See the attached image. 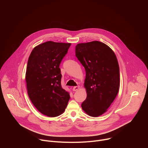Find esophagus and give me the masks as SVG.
Wrapping results in <instances>:
<instances>
[{
	"mask_svg": "<svg viewBox=\"0 0 148 148\" xmlns=\"http://www.w3.org/2000/svg\"><path fill=\"white\" fill-rule=\"evenodd\" d=\"M79 88V86H75V87H73V90L74 91H77Z\"/></svg>",
	"mask_w": 148,
	"mask_h": 148,
	"instance_id": "obj_1",
	"label": "esophagus"
}]
</instances>
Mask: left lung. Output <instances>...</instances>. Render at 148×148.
<instances>
[{
  "mask_svg": "<svg viewBox=\"0 0 148 148\" xmlns=\"http://www.w3.org/2000/svg\"><path fill=\"white\" fill-rule=\"evenodd\" d=\"M75 56L86 72L84 86L87 96L81 107L87 115L97 117L107 111L119 91L116 57L108 46L98 41L77 45Z\"/></svg>",
  "mask_w": 148,
  "mask_h": 148,
  "instance_id": "1",
  "label": "left lung"
}]
</instances>
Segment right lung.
<instances>
[{"mask_svg": "<svg viewBox=\"0 0 148 148\" xmlns=\"http://www.w3.org/2000/svg\"><path fill=\"white\" fill-rule=\"evenodd\" d=\"M70 46L49 41L36 46L29 57L26 72L28 95L37 110L48 116L62 114L70 98L61 87L59 67Z\"/></svg>", "mask_w": 148, "mask_h": 148, "instance_id": "add662e5", "label": "right lung"}]
</instances>
